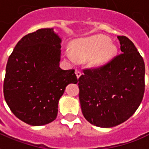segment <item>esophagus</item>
Here are the masks:
<instances>
[{"label": "esophagus", "instance_id": "1", "mask_svg": "<svg viewBox=\"0 0 149 149\" xmlns=\"http://www.w3.org/2000/svg\"><path fill=\"white\" fill-rule=\"evenodd\" d=\"M76 75H77V77L78 79H79L80 76L82 75V73H81V72L78 71V70H77V71H76Z\"/></svg>", "mask_w": 149, "mask_h": 149}]
</instances>
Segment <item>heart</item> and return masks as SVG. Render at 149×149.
<instances>
[{
    "instance_id": "obj_1",
    "label": "heart",
    "mask_w": 149,
    "mask_h": 149,
    "mask_svg": "<svg viewBox=\"0 0 149 149\" xmlns=\"http://www.w3.org/2000/svg\"><path fill=\"white\" fill-rule=\"evenodd\" d=\"M72 53H66L71 62L88 59L89 65L100 68L107 64L117 52L116 45L105 35H96L88 38H80L72 43Z\"/></svg>"
}]
</instances>
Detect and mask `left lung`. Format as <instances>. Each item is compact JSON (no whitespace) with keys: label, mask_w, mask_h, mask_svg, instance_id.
Instances as JSON below:
<instances>
[{"label":"left lung","mask_w":149,"mask_h":149,"mask_svg":"<svg viewBox=\"0 0 149 149\" xmlns=\"http://www.w3.org/2000/svg\"><path fill=\"white\" fill-rule=\"evenodd\" d=\"M117 38L122 54L100 69L84 70L77 81L84 117L98 127H114L129 119L145 92L143 58L127 37Z\"/></svg>","instance_id":"1"}]
</instances>
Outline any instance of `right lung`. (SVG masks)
Listing matches in <instances>:
<instances>
[{
    "label": "right lung",
    "instance_id": "1",
    "mask_svg": "<svg viewBox=\"0 0 149 149\" xmlns=\"http://www.w3.org/2000/svg\"><path fill=\"white\" fill-rule=\"evenodd\" d=\"M61 38L53 28L30 33L19 41L8 58L4 100L15 116L34 126L57 118L66 86L77 83L74 69L60 68Z\"/></svg>",
    "mask_w": 149,
    "mask_h": 149
}]
</instances>
